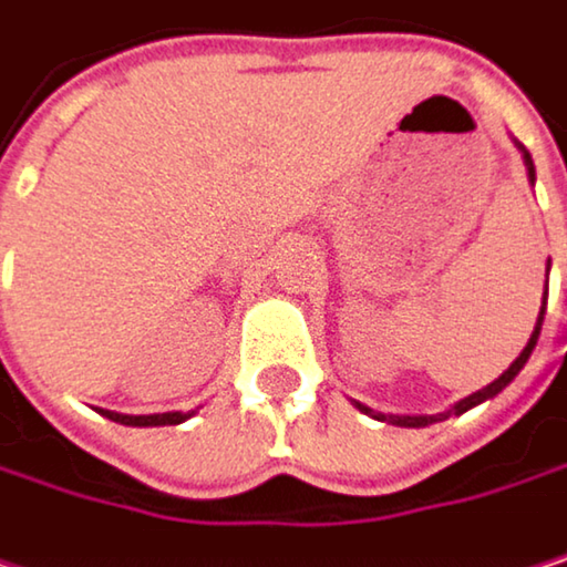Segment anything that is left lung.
Segmentation results:
<instances>
[{
    "label": "left lung",
    "mask_w": 567,
    "mask_h": 567,
    "mask_svg": "<svg viewBox=\"0 0 567 567\" xmlns=\"http://www.w3.org/2000/svg\"><path fill=\"white\" fill-rule=\"evenodd\" d=\"M525 164H528V177L535 181V164H532V157L525 154ZM542 320H545V307H542V313H538V323H535V333H532V340H528V347L518 353V360L495 380V383H488L485 390H478V393H472V396H465V400H458L449 413H439V416H377L373 410H367V406H360V410H367V413H373L377 420H386V423L393 425H410V429H420V425L429 423H439V420H449V416H462L465 410H472V406H478V403H485V400H492V396H498L518 373H522V367L528 363V357H532V350H535V343H538V333H542Z\"/></svg>",
    "instance_id": "1"
}]
</instances>
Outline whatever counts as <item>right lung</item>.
Instances as JSON below:
<instances>
[{"label": "right lung", "instance_id": "right-lung-1", "mask_svg": "<svg viewBox=\"0 0 567 567\" xmlns=\"http://www.w3.org/2000/svg\"><path fill=\"white\" fill-rule=\"evenodd\" d=\"M105 416H109L112 423L122 425H177L184 423V420H190L194 410H190V413H154V416H122V413H109V410H105Z\"/></svg>", "mask_w": 567, "mask_h": 567}]
</instances>
